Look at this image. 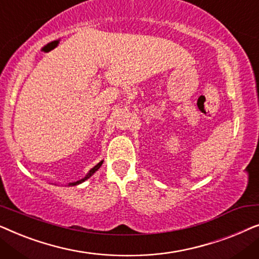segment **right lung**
Wrapping results in <instances>:
<instances>
[{"instance_id":"obj_1","label":"right lung","mask_w":259,"mask_h":259,"mask_svg":"<svg viewBox=\"0 0 259 259\" xmlns=\"http://www.w3.org/2000/svg\"><path fill=\"white\" fill-rule=\"evenodd\" d=\"M102 162H104V161H100V162H99V164H98L97 166H94V167L91 169L90 173H88V175H87L86 177H84V178H82V179H81V180H77V182H74V183L70 184V185H77V184H81V183H82V182H84V180H86V179L90 178V177H91L92 175H93V173H94L95 171H98V169L100 168V166L102 165Z\"/></svg>"}]
</instances>
